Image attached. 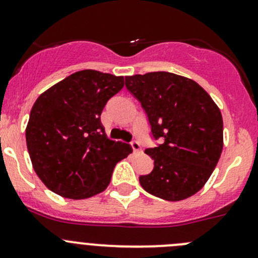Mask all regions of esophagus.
<instances>
[{"mask_svg":"<svg viewBox=\"0 0 258 258\" xmlns=\"http://www.w3.org/2000/svg\"><path fill=\"white\" fill-rule=\"evenodd\" d=\"M131 147H132V150H134V152H141L142 151L141 145H140V142L136 141V140L131 141Z\"/></svg>","mask_w":258,"mask_h":258,"instance_id":"esophagus-1","label":"esophagus"}]
</instances>
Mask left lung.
<instances>
[{
    "mask_svg": "<svg viewBox=\"0 0 258 258\" xmlns=\"http://www.w3.org/2000/svg\"><path fill=\"white\" fill-rule=\"evenodd\" d=\"M128 92L147 114L156 147L145 153L153 170L140 176L145 191L166 201H181L204 187L223 147V122L209 93L195 81L148 72L124 77Z\"/></svg>",
    "mask_w": 258,
    "mask_h": 258,
    "instance_id": "8db88e82",
    "label": "left lung"
}]
</instances>
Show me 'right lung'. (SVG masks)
<instances>
[{"mask_svg": "<svg viewBox=\"0 0 258 258\" xmlns=\"http://www.w3.org/2000/svg\"><path fill=\"white\" fill-rule=\"evenodd\" d=\"M123 77L83 70L48 88L30 113L26 142L33 170L48 189L72 200L105 191L117 162L132 152L111 141L101 123Z\"/></svg>", "mask_w": 258, "mask_h": 258, "instance_id": "1", "label": "right lung"}]
</instances>
